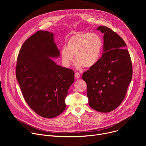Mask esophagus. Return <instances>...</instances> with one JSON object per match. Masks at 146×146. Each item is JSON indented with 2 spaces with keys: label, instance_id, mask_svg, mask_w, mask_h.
<instances>
[{
  "label": "esophagus",
  "instance_id": "obj_1",
  "mask_svg": "<svg viewBox=\"0 0 146 146\" xmlns=\"http://www.w3.org/2000/svg\"><path fill=\"white\" fill-rule=\"evenodd\" d=\"M74 76H75L76 78H80V73H77V72L75 73Z\"/></svg>",
  "mask_w": 146,
  "mask_h": 146
}]
</instances>
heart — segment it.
<instances>
[{"label": "heart", "mask_w": 146, "mask_h": 146, "mask_svg": "<svg viewBox=\"0 0 146 146\" xmlns=\"http://www.w3.org/2000/svg\"><path fill=\"white\" fill-rule=\"evenodd\" d=\"M103 48L100 37L96 33L77 32L68 39L66 46L62 48L60 58L65 67L70 66L74 60L76 67L86 68L93 67L98 62Z\"/></svg>", "instance_id": "1"}]
</instances>
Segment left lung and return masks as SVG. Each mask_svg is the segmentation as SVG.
<instances>
[{
	"label": "left lung",
	"instance_id": "obj_1",
	"mask_svg": "<svg viewBox=\"0 0 146 146\" xmlns=\"http://www.w3.org/2000/svg\"><path fill=\"white\" fill-rule=\"evenodd\" d=\"M103 35V53L82 78L87 86L90 106L102 113L110 112L123 101L132 77V66L127 45L111 29L99 27Z\"/></svg>",
	"mask_w": 146,
	"mask_h": 146
}]
</instances>
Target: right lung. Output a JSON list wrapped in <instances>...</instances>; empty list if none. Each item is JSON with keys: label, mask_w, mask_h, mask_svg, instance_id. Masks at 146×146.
Segmentation results:
<instances>
[{"label": "right lung", "mask_w": 146, "mask_h": 146, "mask_svg": "<svg viewBox=\"0 0 146 146\" xmlns=\"http://www.w3.org/2000/svg\"><path fill=\"white\" fill-rule=\"evenodd\" d=\"M59 55L53 33L38 31L24 43L17 58L16 78L23 96L36 113L46 118L65 110V99L74 80L73 70L51 58Z\"/></svg>", "instance_id": "1"}]
</instances>
